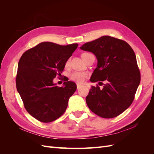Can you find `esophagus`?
I'll list each match as a JSON object with an SVG mask.
<instances>
[{"label":"esophagus","instance_id":"34e87169","mask_svg":"<svg viewBox=\"0 0 154 154\" xmlns=\"http://www.w3.org/2000/svg\"><path fill=\"white\" fill-rule=\"evenodd\" d=\"M76 85H77V88H80L82 86L81 84H80V83H76Z\"/></svg>","mask_w":154,"mask_h":154}]
</instances>
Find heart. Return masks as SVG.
Returning <instances> with one entry per match:
<instances>
[{"label": "heart", "instance_id": "heart-1", "mask_svg": "<svg viewBox=\"0 0 154 154\" xmlns=\"http://www.w3.org/2000/svg\"><path fill=\"white\" fill-rule=\"evenodd\" d=\"M69 63V60H68L66 62V66H68ZM85 76H86V74L85 73L80 72H74L71 74V76H70L71 80L78 82H80V83L84 81Z\"/></svg>", "mask_w": 154, "mask_h": 154}]
</instances>
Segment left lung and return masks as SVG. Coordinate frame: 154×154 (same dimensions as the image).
Wrapping results in <instances>:
<instances>
[{
	"label": "left lung",
	"instance_id": "1",
	"mask_svg": "<svg viewBox=\"0 0 154 154\" xmlns=\"http://www.w3.org/2000/svg\"><path fill=\"white\" fill-rule=\"evenodd\" d=\"M80 48L96 56L97 67L90 80L103 85L102 88L91 87L86 97L88 108L103 118L123 113L133 102L141 80L133 49L126 42L110 36L87 42Z\"/></svg>",
	"mask_w": 154,
	"mask_h": 154
}]
</instances>
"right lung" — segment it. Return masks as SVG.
Wrapping results in <instances>:
<instances>
[{
  "label": "right lung",
  "instance_id": "1",
  "mask_svg": "<svg viewBox=\"0 0 154 154\" xmlns=\"http://www.w3.org/2000/svg\"><path fill=\"white\" fill-rule=\"evenodd\" d=\"M78 45L44 42L26 51L18 62L17 91L26 110L41 122H52L60 118L76 90L75 83L66 80L58 87L53 79L62 72Z\"/></svg>",
  "mask_w": 154,
  "mask_h": 154
}]
</instances>
